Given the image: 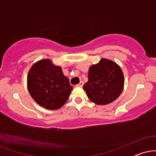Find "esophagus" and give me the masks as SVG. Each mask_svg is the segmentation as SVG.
Listing matches in <instances>:
<instances>
[{
	"instance_id": "esophagus-1",
	"label": "esophagus",
	"mask_w": 156,
	"mask_h": 156,
	"mask_svg": "<svg viewBox=\"0 0 156 156\" xmlns=\"http://www.w3.org/2000/svg\"><path fill=\"white\" fill-rule=\"evenodd\" d=\"M83 81H80L79 83L78 84H77V86H78V87H83Z\"/></svg>"
}]
</instances>
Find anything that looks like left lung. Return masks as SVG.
<instances>
[{"instance_id":"1","label":"left lung","mask_w":156,"mask_h":156,"mask_svg":"<svg viewBox=\"0 0 156 156\" xmlns=\"http://www.w3.org/2000/svg\"><path fill=\"white\" fill-rule=\"evenodd\" d=\"M88 79L83 85V90L89 99L97 105L112 103L124 88V75L121 67L108 58H101L98 64L90 66Z\"/></svg>"}]
</instances>
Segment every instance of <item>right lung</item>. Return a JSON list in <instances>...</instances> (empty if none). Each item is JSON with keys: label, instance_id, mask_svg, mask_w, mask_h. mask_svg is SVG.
<instances>
[{"label": "right lung", "instance_id": "add662e5", "mask_svg": "<svg viewBox=\"0 0 156 156\" xmlns=\"http://www.w3.org/2000/svg\"><path fill=\"white\" fill-rule=\"evenodd\" d=\"M27 87L34 101L48 110L60 108L73 89L62 67L49 58L39 60L31 66L27 76Z\"/></svg>", "mask_w": 156, "mask_h": 156}]
</instances>
